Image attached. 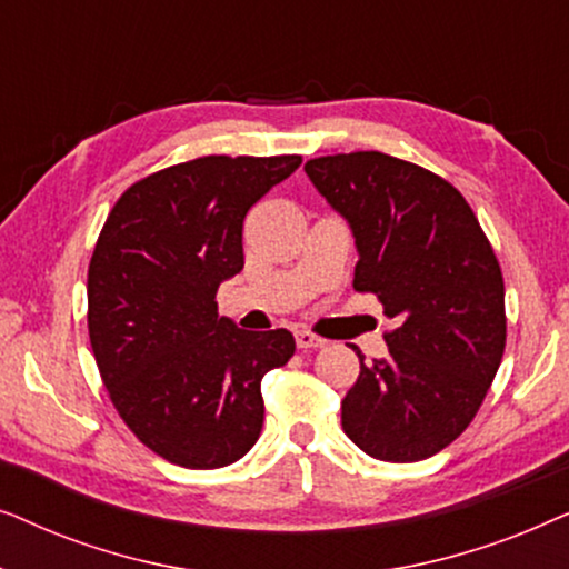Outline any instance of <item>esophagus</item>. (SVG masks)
<instances>
[{
  "label": "esophagus",
  "instance_id": "34e87169",
  "mask_svg": "<svg viewBox=\"0 0 569 569\" xmlns=\"http://www.w3.org/2000/svg\"><path fill=\"white\" fill-rule=\"evenodd\" d=\"M295 341H298L300 349H318L326 345L321 337H316V333H310V331H295Z\"/></svg>",
  "mask_w": 569,
  "mask_h": 569
}]
</instances>
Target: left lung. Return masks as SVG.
Segmentation results:
<instances>
[{"instance_id": "left-lung-1", "label": "left lung", "mask_w": 569, "mask_h": 569, "mask_svg": "<svg viewBox=\"0 0 569 569\" xmlns=\"http://www.w3.org/2000/svg\"><path fill=\"white\" fill-rule=\"evenodd\" d=\"M306 173L352 230L355 290L376 292L396 323L388 357H360L341 427L378 461H422L469 427L500 368V263L461 193L415 162L349 152Z\"/></svg>"}]
</instances>
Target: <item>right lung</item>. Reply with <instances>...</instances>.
<instances>
[{"label":"right lung","instance_id":"add662e5","mask_svg":"<svg viewBox=\"0 0 569 569\" xmlns=\"http://www.w3.org/2000/svg\"><path fill=\"white\" fill-rule=\"evenodd\" d=\"M300 162H181L123 191L100 230L88 271L92 355L123 422L170 463L220 469L259 440L261 378L290 360L295 339L220 318L217 287L243 269L248 209Z\"/></svg>","mask_w":569,"mask_h":569}]
</instances>
